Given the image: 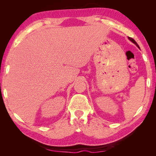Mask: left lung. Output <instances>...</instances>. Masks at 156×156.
Masks as SVG:
<instances>
[{
	"label": "left lung",
	"mask_w": 156,
	"mask_h": 156,
	"mask_svg": "<svg viewBox=\"0 0 156 156\" xmlns=\"http://www.w3.org/2000/svg\"><path fill=\"white\" fill-rule=\"evenodd\" d=\"M129 39L130 40H131V41L132 42H133V43H134V44H136V45L138 47V48H139V46H138V44H137V42H136L135 41V40H134L133 39V38H131V37H129Z\"/></svg>",
	"instance_id": "obj_1"
}]
</instances>
